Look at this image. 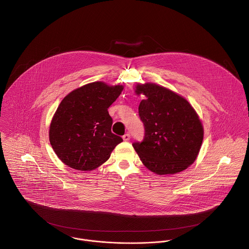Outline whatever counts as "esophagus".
Here are the masks:
<instances>
[{
    "label": "esophagus",
    "instance_id": "obj_1",
    "mask_svg": "<svg viewBox=\"0 0 249 249\" xmlns=\"http://www.w3.org/2000/svg\"><path fill=\"white\" fill-rule=\"evenodd\" d=\"M123 139H124V141H129V139H130L129 133H125V134L123 136Z\"/></svg>",
    "mask_w": 249,
    "mask_h": 249
}]
</instances>
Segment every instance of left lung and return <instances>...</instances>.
Returning <instances> with one entry per match:
<instances>
[{
	"instance_id": "obj_1",
	"label": "left lung",
	"mask_w": 249,
	"mask_h": 249,
	"mask_svg": "<svg viewBox=\"0 0 249 249\" xmlns=\"http://www.w3.org/2000/svg\"><path fill=\"white\" fill-rule=\"evenodd\" d=\"M135 94L143 96L139 116L144 137L132 145L143 166L158 176L186 170L196 161L203 141L197 113L185 98L155 83L136 84Z\"/></svg>"
}]
</instances>
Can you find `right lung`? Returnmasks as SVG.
Listing matches in <instances>:
<instances>
[{
	"label": "right lung",
	"mask_w": 249,
	"mask_h": 249,
	"mask_svg": "<svg viewBox=\"0 0 249 249\" xmlns=\"http://www.w3.org/2000/svg\"><path fill=\"white\" fill-rule=\"evenodd\" d=\"M123 85L104 81L85 84L69 93L57 107L49 138L57 157L77 171H93L110 157L123 142L111 132L112 118L107 109L118 99Z\"/></svg>",
	"instance_id": "1"
}]
</instances>
